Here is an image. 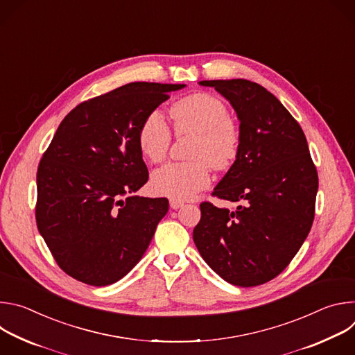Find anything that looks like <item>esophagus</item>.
Wrapping results in <instances>:
<instances>
[{
	"label": "esophagus",
	"mask_w": 355,
	"mask_h": 355,
	"mask_svg": "<svg viewBox=\"0 0 355 355\" xmlns=\"http://www.w3.org/2000/svg\"><path fill=\"white\" fill-rule=\"evenodd\" d=\"M181 207H184V202L177 200V199H170V208L171 209H180Z\"/></svg>",
	"instance_id": "1"
}]
</instances>
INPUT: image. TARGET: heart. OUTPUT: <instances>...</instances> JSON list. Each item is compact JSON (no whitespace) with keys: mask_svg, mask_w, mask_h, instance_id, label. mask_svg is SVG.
<instances>
[{"mask_svg":"<svg viewBox=\"0 0 355 355\" xmlns=\"http://www.w3.org/2000/svg\"><path fill=\"white\" fill-rule=\"evenodd\" d=\"M175 135H195L189 159L185 163H168L151 175V188L159 195L185 200L205 189L211 182V167L222 170L237 157L240 129L230 112L215 95L196 92L171 107ZM137 143L141 155L151 163H160L167 156L171 129L164 115L155 110L146 115Z\"/></svg>","mask_w":355,"mask_h":355,"instance_id":"obj_1","label":"heart"}]
</instances>
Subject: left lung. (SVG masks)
Wrapping results in <instances>:
<instances>
[{"label":"left lung","mask_w":355,"mask_h":355,"mask_svg":"<svg viewBox=\"0 0 355 355\" xmlns=\"http://www.w3.org/2000/svg\"><path fill=\"white\" fill-rule=\"evenodd\" d=\"M199 84L222 94L240 121L237 157L212 192L239 207L202 202L193 241L225 281L257 286L281 274L308 237L318 171L302 128L264 87L243 78Z\"/></svg>","instance_id":"obj_1"}]
</instances>
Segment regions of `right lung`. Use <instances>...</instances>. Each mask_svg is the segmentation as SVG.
<instances>
[{
    "instance_id": "1",
    "label": "right lung",
    "mask_w": 355,
    "mask_h": 355,
    "mask_svg": "<svg viewBox=\"0 0 355 355\" xmlns=\"http://www.w3.org/2000/svg\"><path fill=\"white\" fill-rule=\"evenodd\" d=\"M184 87L130 83L81 103L59 125L37 167L36 225L74 279L107 286L143 257L168 200L135 195L148 180L137 133Z\"/></svg>"
}]
</instances>
